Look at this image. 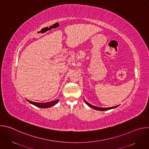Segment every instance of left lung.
I'll return each mask as SVG.
<instances>
[{
	"label": "left lung",
	"mask_w": 149,
	"mask_h": 149,
	"mask_svg": "<svg viewBox=\"0 0 149 149\" xmlns=\"http://www.w3.org/2000/svg\"><path fill=\"white\" fill-rule=\"evenodd\" d=\"M84 101L85 102H86L90 107L91 108H93V109H95L96 110H100V111H107V110H110V109H114L116 107H117L118 105L117 106H114V107H109V108H101V107H95V106H94V105H92L91 104H89L88 102H87L86 100H84Z\"/></svg>",
	"instance_id": "left-lung-1"
}]
</instances>
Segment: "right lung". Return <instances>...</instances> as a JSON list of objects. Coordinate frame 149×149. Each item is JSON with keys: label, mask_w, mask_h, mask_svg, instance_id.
<instances>
[{"label": "right lung", "mask_w": 149, "mask_h": 149, "mask_svg": "<svg viewBox=\"0 0 149 149\" xmlns=\"http://www.w3.org/2000/svg\"><path fill=\"white\" fill-rule=\"evenodd\" d=\"M29 102H30L31 104L36 106V107H39V108H49V107H52V106L55 105L58 101L59 100H54V101H52L51 102H44V103H40V102H33V101H29V100H26Z\"/></svg>", "instance_id": "right-lung-1"}]
</instances>
